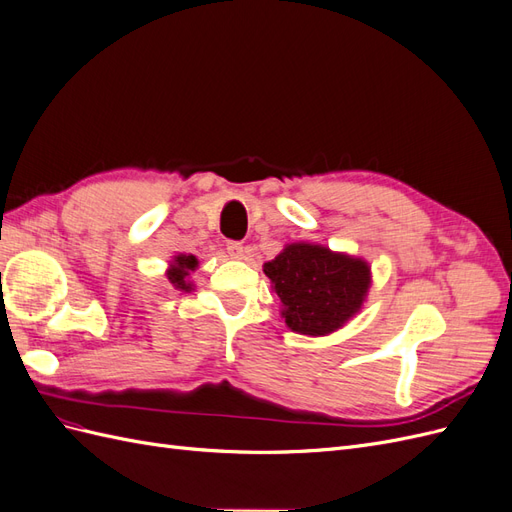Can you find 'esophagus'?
<instances>
[{
	"instance_id": "obj_1",
	"label": "esophagus",
	"mask_w": 512,
	"mask_h": 512,
	"mask_svg": "<svg viewBox=\"0 0 512 512\" xmlns=\"http://www.w3.org/2000/svg\"><path fill=\"white\" fill-rule=\"evenodd\" d=\"M226 250L232 258H243V245L239 241H228L226 243Z\"/></svg>"
}]
</instances>
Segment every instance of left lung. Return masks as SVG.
<instances>
[{"label":"left lung","instance_id":"left-lung-1","mask_svg":"<svg viewBox=\"0 0 512 512\" xmlns=\"http://www.w3.org/2000/svg\"><path fill=\"white\" fill-rule=\"evenodd\" d=\"M282 301V318L294 333L324 337L361 312L371 288L369 262L318 243L284 245L262 265Z\"/></svg>","mask_w":512,"mask_h":512}]
</instances>
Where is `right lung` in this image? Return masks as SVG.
I'll list each match as a JSON object with an SVG mask.
<instances>
[{
	"instance_id": "obj_1",
	"label": "right lung",
	"mask_w": 512,
	"mask_h": 512,
	"mask_svg": "<svg viewBox=\"0 0 512 512\" xmlns=\"http://www.w3.org/2000/svg\"><path fill=\"white\" fill-rule=\"evenodd\" d=\"M198 269V258L192 254H177L168 260L166 280L179 292L194 290V282H190L192 271Z\"/></svg>"
}]
</instances>
